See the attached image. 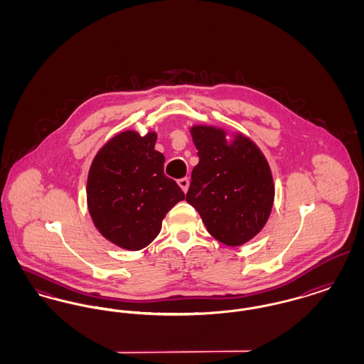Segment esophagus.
I'll use <instances>...</instances> for the list:
<instances>
[{
  "mask_svg": "<svg viewBox=\"0 0 364 364\" xmlns=\"http://www.w3.org/2000/svg\"><path fill=\"white\" fill-rule=\"evenodd\" d=\"M178 186H180V188L184 191V192H187L188 191V187H190V180H188V177H184V178H180L178 181Z\"/></svg>",
  "mask_w": 364,
  "mask_h": 364,
  "instance_id": "34e87169",
  "label": "esophagus"
}]
</instances>
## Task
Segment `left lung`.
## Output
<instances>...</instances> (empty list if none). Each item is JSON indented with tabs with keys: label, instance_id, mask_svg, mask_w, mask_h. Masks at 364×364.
Segmentation results:
<instances>
[{
	"label": "left lung",
	"instance_id": "left-lung-1",
	"mask_svg": "<svg viewBox=\"0 0 364 364\" xmlns=\"http://www.w3.org/2000/svg\"><path fill=\"white\" fill-rule=\"evenodd\" d=\"M199 162L192 169L186 200L196 208L208 233L229 247L252 240L274 203L270 165L242 132L196 124L190 128Z\"/></svg>",
	"mask_w": 364,
	"mask_h": 364
}]
</instances>
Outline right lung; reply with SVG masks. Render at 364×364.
<instances>
[{
	"instance_id": "add662e5",
	"label": "right lung",
	"mask_w": 364,
	"mask_h": 364,
	"mask_svg": "<svg viewBox=\"0 0 364 364\" xmlns=\"http://www.w3.org/2000/svg\"><path fill=\"white\" fill-rule=\"evenodd\" d=\"M156 132L127 129L109 139L87 176V208L94 226L114 245L139 251L154 242L166 213L184 199L164 173Z\"/></svg>"
}]
</instances>
